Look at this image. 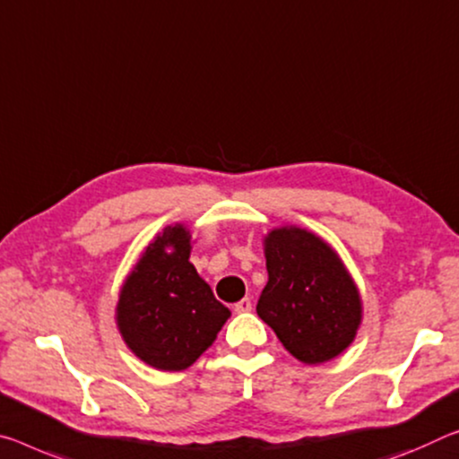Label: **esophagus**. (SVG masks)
I'll use <instances>...</instances> for the list:
<instances>
[{"mask_svg":"<svg viewBox=\"0 0 459 459\" xmlns=\"http://www.w3.org/2000/svg\"><path fill=\"white\" fill-rule=\"evenodd\" d=\"M251 308H253V304H251L249 298H243V300H238V302L235 304V312H237V315H243V312H249Z\"/></svg>","mask_w":459,"mask_h":459,"instance_id":"1","label":"esophagus"}]
</instances>
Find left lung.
Here are the masks:
<instances>
[{
	"label": "left lung",
	"instance_id": "obj_1",
	"mask_svg": "<svg viewBox=\"0 0 459 459\" xmlns=\"http://www.w3.org/2000/svg\"><path fill=\"white\" fill-rule=\"evenodd\" d=\"M267 283L257 315L302 363H325L353 343L361 323L358 286L329 243L298 227L265 237Z\"/></svg>",
	"mask_w": 459,
	"mask_h": 459
}]
</instances>
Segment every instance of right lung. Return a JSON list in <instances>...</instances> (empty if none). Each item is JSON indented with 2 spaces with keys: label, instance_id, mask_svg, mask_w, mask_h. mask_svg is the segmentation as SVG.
Here are the masks:
<instances>
[{
  "label": "right lung",
  "instance_id": "1",
  "mask_svg": "<svg viewBox=\"0 0 459 459\" xmlns=\"http://www.w3.org/2000/svg\"><path fill=\"white\" fill-rule=\"evenodd\" d=\"M190 238L184 224L157 235L130 272L116 307L130 351L161 372L190 368L230 316L190 264Z\"/></svg>",
  "mask_w": 459,
  "mask_h": 459
}]
</instances>
